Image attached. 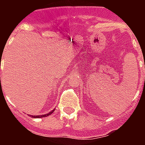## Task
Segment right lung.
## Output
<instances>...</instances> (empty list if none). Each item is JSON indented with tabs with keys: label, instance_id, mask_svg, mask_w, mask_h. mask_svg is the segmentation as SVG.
<instances>
[{
	"label": "right lung",
	"instance_id": "add662e5",
	"mask_svg": "<svg viewBox=\"0 0 145 145\" xmlns=\"http://www.w3.org/2000/svg\"><path fill=\"white\" fill-rule=\"evenodd\" d=\"M1 79V77H0ZM55 109H53V110H52V111H50V113H48V114H44V115H34V116H32V115H30V117H33V118H41V117H47V116H50L51 114H52V112L54 111Z\"/></svg>",
	"mask_w": 145,
	"mask_h": 145
}]
</instances>
